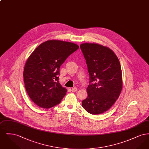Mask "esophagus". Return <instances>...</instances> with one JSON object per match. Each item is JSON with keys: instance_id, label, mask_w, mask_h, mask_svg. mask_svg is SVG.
<instances>
[{"instance_id": "1", "label": "esophagus", "mask_w": 149, "mask_h": 149, "mask_svg": "<svg viewBox=\"0 0 149 149\" xmlns=\"http://www.w3.org/2000/svg\"><path fill=\"white\" fill-rule=\"evenodd\" d=\"M71 91L72 92H76L77 91V88H72L71 89Z\"/></svg>"}]
</instances>
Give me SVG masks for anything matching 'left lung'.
<instances>
[{
    "label": "left lung",
    "instance_id": "1",
    "mask_svg": "<svg viewBox=\"0 0 149 149\" xmlns=\"http://www.w3.org/2000/svg\"><path fill=\"white\" fill-rule=\"evenodd\" d=\"M80 49L90 80L88 97L82 101V106L91 114L103 113L113 106L122 89L120 61L112 50L98 43H84Z\"/></svg>",
    "mask_w": 149,
    "mask_h": 149
}]
</instances>
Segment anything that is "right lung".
Listing matches in <instances>:
<instances>
[{
	"label": "right lung",
	"instance_id": "1",
	"mask_svg": "<svg viewBox=\"0 0 149 149\" xmlns=\"http://www.w3.org/2000/svg\"><path fill=\"white\" fill-rule=\"evenodd\" d=\"M79 48L74 43L49 40L40 45L29 56L23 78L26 91L36 105L47 109L60 103L67 89L59 83V69Z\"/></svg>",
	"mask_w": 149,
	"mask_h": 149
}]
</instances>
